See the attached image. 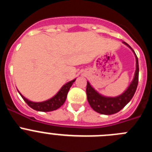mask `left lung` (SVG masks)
Here are the masks:
<instances>
[{
    "instance_id": "left-lung-1",
    "label": "left lung",
    "mask_w": 152,
    "mask_h": 152,
    "mask_svg": "<svg viewBox=\"0 0 152 152\" xmlns=\"http://www.w3.org/2000/svg\"><path fill=\"white\" fill-rule=\"evenodd\" d=\"M123 43L126 45L129 48L132 50L135 56V61H136V69H135V76L134 78L129 86V88L126 89L124 93L121 95L116 96V97H107L103 95L100 94L97 91H95L88 81L86 93H87V97H88V103L91 108L96 112L104 115H111L120 111L125 106L132 100L135 94L136 91L138 83H139V61L138 58L135 55L133 49H132L129 45L123 42Z\"/></svg>"
}]
</instances>
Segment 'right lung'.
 <instances>
[{
    "instance_id": "add662e5",
    "label": "right lung",
    "mask_w": 152,
    "mask_h": 152,
    "mask_svg": "<svg viewBox=\"0 0 152 152\" xmlns=\"http://www.w3.org/2000/svg\"><path fill=\"white\" fill-rule=\"evenodd\" d=\"M75 80L76 79H74V80H71V81L64 84L53 97L43 102H38V103L32 102L24 97L19 91L18 92L20 93V94L22 96L24 101L26 102L28 106L30 107L32 109H33L35 110L41 111V112H50V111L56 110L58 109L61 106L64 104V101H65L67 98L68 91H69L70 88L73 84V83L75 81Z\"/></svg>"
}]
</instances>
